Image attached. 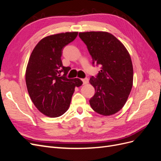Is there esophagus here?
Segmentation results:
<instances>
[{
  "label": "esophagus",
  "mask_w": 161,
  "mask_h": 161,
  "mask_svg": "<svg viewBox=\"0 0 161 161\" xmlns=\"http://www.w3.org/2000/svg\"><path fill=\"white\" fill-rule=\"evenodd\" d=\"M82 81L83 82V84H86L89 82V79L87 78H85V79H82Z\"/></svg>",
  "instance_id": "1"
}]
</instances>
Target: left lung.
I'll use <instances>...</instances> for the list:
<instances>
[{
  "mask_svg": "<svg viewBox=\"0 0 161 161\" xmlns=\"http://www.w3.org/2000/svg\"><path fill=\"white\" fill-rule=\"evenodd\" d=\"M94 63L101 70L89 82L95 90L89 100L92 109L105 116L122 109L133 85V66L128 51L114 36L105 31L79 33Z\"/></svg>",
  "mask_w": 161,
  "mask_h": 161,
  "instance_id": "8db88e82",
  "label": "left lung"
}]
</instances>
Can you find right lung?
Masks as SVG:
<instances>
[{"label": "right lung", "instance_id": "add662e5", "mask_svg": "<svg viewBox=\"0 0 161 161\" xmlns=\"http://www.w3.org/2000/svg\"><path fill=\"white\" fill-rule=\"evenodd\" d=\"M77 35L74 31L45 37L29 59L25 72L29 95L36 108L50 118L61 116L69 109L75 87L82 85L78 78L67 79L70 67L63 66L61 60L62 49Z\"/></svg>", "mask_w": 161, "mask_h": 161}]
</instances>
